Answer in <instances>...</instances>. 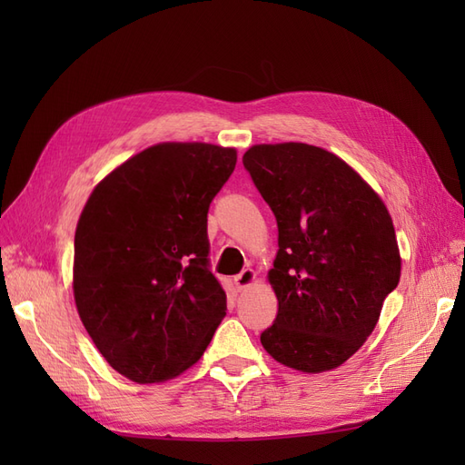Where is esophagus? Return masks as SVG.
<instances>
[{"label":"esophagus","mask_w":465,"mask_h":465,"mask_svg":"<svg viewBox=\"0 0 465 465\" xmlns=\"http://www.w3.org/2000/svg\"><path fill=\"white\" fill-rule=\"evenodd\" d=\"M254 279H256L254 270H250V267H246V270H242L241 273H238V275L234 277V287H236L238 291H242V289H246L248 285L254 283Z\"/></svg>","instance_id":"34e87169"}]
</instances>
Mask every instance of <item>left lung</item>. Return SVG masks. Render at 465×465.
Returning a JSON list of instances; mask_svg holds the SVG:
<instances>
[{
  "label": "left lung",
  "mask_w": 465,
  "mask_h": 465,
  "mask_svg": "<svg viewBox=\"0 0 465 465\" xmlns=\"http://www.w3.org/2000/svg\"><path fill=\"white\" fill-rule=\"evenodd\" d=\"M242 164L272 207L279 311L260 341L302 372L343 364L372 333L401 260L386 205L333 153L306 143L250 147Z\"/></svg>",
  "instance_id": "8db88e82"
}]
</instances>
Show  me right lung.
<instances>
[{
  "mask_svg": "<svg viewBox=\"0 0 465 465\" xmlns=\"http://www.w3.org/2000/svg\"><path fill=\"white\" fill-rule=\"evenodd\" d=\"M236 151L159 143L94 188L75 231L74 294L108 364L139 384L190 369L227 314L207 211Z\"/></svg>",
  "mask_w": 465,
  "mask_h": 465,
  "instance_id": "right-lung-1",
  "label": "right lung"
}]
</instances>
